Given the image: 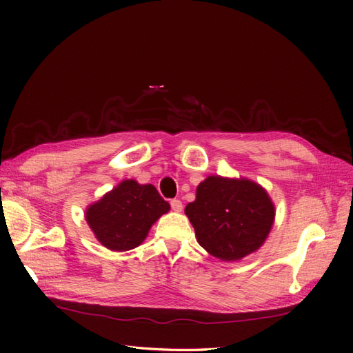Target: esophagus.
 Here are the masks:
<instances>
[{
    "instance_id": "34e87169",
    "label": "esophagus",
    "mask_w": 353,
    "mask_h": 353,
    "mask_svg": "<svg viewBox=\"0 0 353 353\" xmlns=\"http://www.w3.org/2000/svg\"><path fill=\"white\" fill-rule=\"evenodd\" d=\"M170 208H172V210H175V212H181L183 210V203H181V200H178V199H174V200H170Z\"/></svg>"
}]
</instances>
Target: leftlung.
<instances>
[{
	"label": "left lung",
	"mask_w": 353,
	"mask_h": 353,
	"mask_svg": "<svg viewBox=\"0 0 353 353\" xmlns=\"http://www.w3.org/2000/svg\"><path fill=\"white\" fill-rule=\"evenodd\" d=\"M199 244L222 261H239L268 237L275 208L265 188L245 178L208 176L185 206Z\"/></svg>",
	"instance_id": "8db88e82"
}]
</instances>
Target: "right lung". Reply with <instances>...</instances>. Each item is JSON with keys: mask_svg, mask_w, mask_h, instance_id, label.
<instances>
[{"mask_svg": "<svg viewBox=\"0 0 353 353\" xmlns=\"http://www.w3.org/2000/svg\"><path fill=\"white\" fill-rule=\"evenodd\" d=\"M169 209L154 185L125 179L90 205L85 219L104 248L125 252L140 245L153 223Z\"/></svg>", "mask_w": 353, "mask_h": 353, "instance_id": "right-lung-1", "label": "right lung"}]
</instances>
